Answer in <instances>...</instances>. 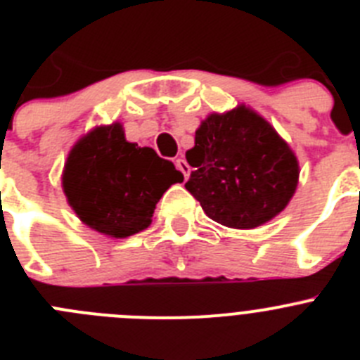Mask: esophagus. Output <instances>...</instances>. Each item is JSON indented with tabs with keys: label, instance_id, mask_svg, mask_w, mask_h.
<instances>
[{
	"label": "esophagus",
	"instance_id": "1",
	"mask_svg": "<svg viewBox=\"0 0 360 360\" xmlns=\"http://www.w3.org/2000/svg\"><path fill=\"white\" fill-rule=\"evenodd\" d=\"M176 169L184 174V178H186V180H187V178H189L191 167H189V164H187V162L184 160V158H176Z\"/></svg>",
	"mask_w": 360,
	"mask_h": 360
}]
</instances>
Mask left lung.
Returning a JSON list of instances; mask_svg holds the SVG:
<instances>
[{"label": "left lung", "mask_w": 360, "mask_h": 360, "mask_svg": "<svg viewBox=\"0 0 360 360\" xmlns=\"http://www.w3.org/2000/svg\"><path fill=\"white\" fill-rule=\"evenodd\" d=\"M186 189L205 214L221 225L254 229L287 207L299 165L288 144L265 119L245 106L203 120Z\"/></svg>", "instance_id": "8db88e82"}]
</instances>
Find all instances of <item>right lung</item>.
I'll use <instances>...</instances> for the list:
<instances>
[{"label":"right lung","mask_w":360,"mask_h":360,"mask_svg":"<svg viewBox=\"0 0 360 360\" xmlns=\"http://www.w3.org/2000/svg\"><path fill=\"white\" fill-rule=\"evenodd\" d=\"M184 174L151 148L124 139L120 124L97 128L75 144L63 187L70 205L88 227L128 238L151 224L155 205Z\"/></svg>","instance_id":"add662e5"}]
</instances>
